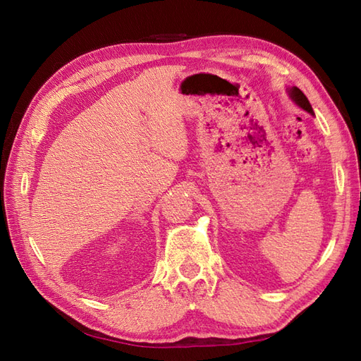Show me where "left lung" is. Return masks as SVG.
<instances>
[{"mask_svg": "<svg viewBox=\"0 0 361 361\" xmlns=\"http://www.w3.org/2000/svg\"><path fill=\"white\" fill-rule=\"evenodd\" d=\"M288 93H289V96H290V99H292L295 104H297L300 108H302L304 111H307V113H310L312 116H314L313 108H312L309 99H307V97H305V94L298 89V87H290V89H288Z\"/></svg>", "mask_w": 361, "mask_h": 361, "instance_id": "1", "label": "left lung"}]
</instances>
